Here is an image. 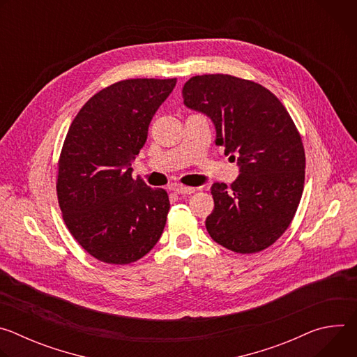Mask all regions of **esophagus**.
Here are the masks:
<instances>
[{"instance_id":"34e87169","label":"esophagus","mask_w":357,"mask_h":357,"mask_svg":"<svg viewBox=\"0 0 357 357\" xmlns=\"http://www.w3.org/2000/svg\"><path fill=\"white\" fill-rule=\"evenodd\" d=\"M174 190L179 195H190L195 192V188H190V186H175Z\"/></svg>"}]
</instances>
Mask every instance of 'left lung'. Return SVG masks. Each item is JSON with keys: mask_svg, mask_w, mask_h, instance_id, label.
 I'll list each match as a JSON object with an SVG mask.
<instances>
[{"mask_svg": "<svg viewBox=\"0 0 357 357\" xmlns=\"http://www.w3.org/2000/svg\"><path fill=\"white\" fill-rule=\"evenodd\" d=\"M182 96L211 117L216 144L240 167L230 188H211V237L234 252L266 250L291 225L303 190L305 151L289 113L268 89L230 75L193 76Z\"/></svg>", "mask_w": 357, "mask_h": 357, "instance_id": "8db88e82", "label": "left lung"}]
</instances>
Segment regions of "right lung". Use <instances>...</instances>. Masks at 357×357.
<instances>
[{"instance_id":"1","label":"right lung","mask_w":357,"mask_h":357,"mask_svg":"<svg viewBox=\"0 0 357 357\" xmlns=\"http://www.w3.org/2000/svg\"><path fill=\"white\" fill-rule=\"evenodd\" d=\"M176 79H128L89 98L72 121L58 162L56 193L65 225L94 259L124 266L160 240L167 190L131 176L149 123Z\"/></svg>"}]
</instances>
